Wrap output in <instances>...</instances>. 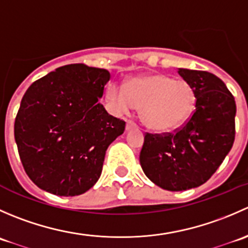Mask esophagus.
Instances as JSON below:
<instances>
[{
	"label": "esophagus",
	"instance_id": "34e87169",
	"mask_svg": "<svg viewBox=\"0 0 248 248\" xmlns=\"http://www.w3.org/2000/svg\"><path fill=\"white\" fill-rule=\"evenodd\" d=\"M137 124H134L133 121H131V120H128V121H127V124H126V131H131V129H133V128H137Z\"/></svg>",
	"mask_w": 248,
	"mask_h": 248
}]
</instances>
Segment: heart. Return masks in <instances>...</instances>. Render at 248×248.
Wrapping results in <instances>:
<instances>
[{
	"instance_id": "obj_1",
	"label": "heart",
	"mask_w": 248,
	"mask_h": 248,
	"mask_svg": "<svg viewBox=\"0 0 248 248\" xmlns=\"http://www.w3.org/2000/svg\"><path fill=\"white\" fill-rule=\"evenodd\" d=\"M108 99L120 112L128 111L133 104L139 107L142 122L152 131L163 133L184 126L197 107L196 89L166 74L133 78L126 89L110 85Z\"/></svg>"
}]
</instances>
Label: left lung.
<instances>
[{"instance_id":"1","label":"left lung","mask_w":248,"mask_h":248,"mask_svg":"<svg viewBox=\"0 0 248 248\" xmlns=\"http://www.w3.org/2000/svg\"><path fill=\"white\" fill-rule=\"evenodd\" d=\"M196 89L197 107L174 134H145L140 166L145 175L167 191L199 187L214 175L235 139L234 97L215 74L179 68Z\"/></svg>"}]
</instances>
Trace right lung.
<instances>
[{
  "instance_id": "right-lung-1",
  "label": "right lung",
  "mask_w": 248,
  "mask_h": 248,
  "mask_svg": "<svg viewBox=\"0 0 248 248\" xmlns=\"http://www.w3.org/2000/svg\"><path fill=\"white\" fill-rule=\"evenodd\" d=\"M109 79L107 69L67 64L25 92L14 137L25 171L41 189L74 197L98 181L107 149L126 126L99 102Z\"/></svg>"
}]
</instances>
